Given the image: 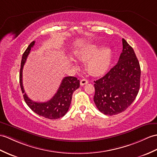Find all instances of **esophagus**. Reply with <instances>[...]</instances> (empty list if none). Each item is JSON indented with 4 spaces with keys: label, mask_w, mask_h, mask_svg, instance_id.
Listing matches in <instances>:
<instances>
[{
    "label": "esophagus",
    "mask_w": 157,
    "mask_h": 157,
    "mask_svg": "<svg viewBox=\"0 0 157 157\" xmlns=\"http://www.w3.org/2000/svg\"><path fill=\"white\" fill-rule=\"evenodd\" d=\"M87 83H88V81H87V79H82V80H81V81H80V85H81V86L86 85V84H87Z\"/></svg>",
    "instance_id": "34e87169"
}]
</instances>
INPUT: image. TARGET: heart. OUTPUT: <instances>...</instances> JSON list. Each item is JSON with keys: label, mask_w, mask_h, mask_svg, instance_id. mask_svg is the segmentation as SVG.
I'll return each mask as SVG.
<instances>
[{"label": "heart", "mask_w": 157, "mask_h": 157, "mask_svg": "<svg viewBox=\"0 0 157 157\" xmlns=\"http://www.w3.org/2000/svg\"><path fill=\"white\" fill-rule=\"evenodd\" d=\"M79 58L88 61L87 69L91 74L99 76L106 73L112 64L113 53L108 47L92 44L85 47L79 54Z\"/></svg>", "instance_id": "b5f03b06"}]
</instances>
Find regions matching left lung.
I'll return each mask as SVG.
<instances>
[{
    "instance_id": "obj_1",
    "label": "left lung",
    "mask_w": 157,
    "mask_h": 157,
    "mask_svg": "<svg viewBox=\"0 0 157 157\" xmlns=\"http://www.w3.org/2000/svg\"><path fill=\"white\" fill-rule=\"evenodd\" d=\"M123 49L118 62L103 78L94 81V101L105 115L125 111L140 89V67L134 49L122 39Z\"/></svg>"
}]
</instances>
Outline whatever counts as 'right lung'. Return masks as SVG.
<instances>
[{"instance_id": "obj_1", "label": "right lung", "mask_w": 157, "mask_h": 157, "mask_svg": "<svg viewBox=\"0 0 157 157\" xmlns=\"http://www.w3.org/2000/svg\"><path fill=\"white\" fill-rule=\"evenodd\" d=\"M35 43L34 41L30 43L22 57L19 82L24 100L28 106L38 115L51 120L60 118L67 112L71 104L73 93L79 87V80L77 78L71 76L65 77L62 80L57 93L50 100L46 102H37L31 100L25 92L23 88V69L27 56Z\"/></svg>"}]
</instances>
